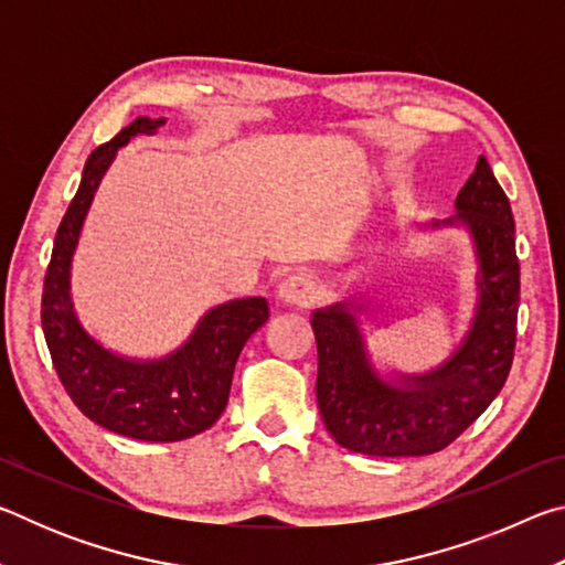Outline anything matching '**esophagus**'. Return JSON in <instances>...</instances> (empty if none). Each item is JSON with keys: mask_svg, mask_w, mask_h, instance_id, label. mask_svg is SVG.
Listing matches in <instances>:
<instances>
[{"mask_svg": "<svg viewBox=\"0 0 565 565\" xmlns=\"http://www.w3.org/2000/svg\"><path fill=\"white\" fill-rule=\"evenodd\" d=\"M319 294L321 286L317 281V276L311 274H294L279 286V299L291 306H311L319 299Z\"/></svg>", "mask_w": 565, "mask_h": 565, "instance_id": "esophagus-1", "label": "esophagus"}]
</instances>
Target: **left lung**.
Segmentation results:
<instances>
[{
  "instance_id": "1",
  "label": "left lung",
  "mask_w": 565,
  "mask_h": 565,
  "mask_svg": "<svg viewBox=\"0 0 565 565\" xmlns=\"http://www.w3.org/2000/svg\"><path fill=\"white\" fill-rule=\"evenodd\" d=\"M458 214L431 226L463 224L478 259V306L461 347L436 371L384 381L371 366L353 303L313 311L317 401L327 431L366 456H426L456 441L489 408L509 379L515 349L521 271L515 224L489 161L458 191Z\"/></svg>"
}]
</instances>
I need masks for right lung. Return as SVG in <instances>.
I'll use <instances>...</instances> for the list:
<instances>
[{
	"label": "right lung",
	"instance_id": "right-lung-1",
	"mask_svg": "<svg viewBox=\"0 0 565 565\" xmlns=\"http://www.w3.org/2000/svg\"><path fill=\"white\" fill-rule=\"evenodd\" d=\"M164 119L139 117L84 164L82 184L56 228L44 276L42 329L66 394L94 424L139 441L167 444L206 431L224 414L238 353L269 319L262 296L216 306L199 321L184 347L167 359H124L94 341L76 319L70 269L94 191L119 147L137 134H154Z\"/></svg>",
	"mask_w": 565,
	"mask_h": 565
}]
</instances>
